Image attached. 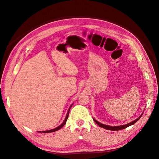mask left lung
Instances as JSON below:
<instances>
[{
    "instance_id": "1",
    "label": "left lung",
    "mask_w": 159,
    "mask_h": 159,
    "mask_svg": "<svg viewBox=\"0 0 159 159\" xmlns=\"http://www.w3.org/2000/svg\"><path fill=\"white\" fill-rule=\"evenodd\" d=\"M141 116H142V115L139 117V118H137L136 120H135L134 121H132V122H130V123L127 124V125H120V126H115V127H112V126H109V125H104V124L100 123L99 121H96V120H94V119H93V120H94V121H95L97 124H98V125L99 127H102V128H104V129H105L110 130H122V129H125V128L128 127L129 126H130V125H133V124H134L136 121H139V120L141 118Z\"/></svg>"
}]
</instances>
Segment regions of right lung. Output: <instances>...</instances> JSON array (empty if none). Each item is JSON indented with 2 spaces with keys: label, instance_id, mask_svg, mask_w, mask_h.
<instances>
[{
  "label": "right lung",
  "instance_id": "1",
  "mask_svg": "<svg viewBox=\"0 0 159 159\" xmlns=\"http://www.w3.org/2000/svg\"><path fill=\"white\" fill-rule=\"evenodd\" d=\"M72 105H71V106H70V108H69V110H68V112H67V116H66V119H65V120L64 121V122L61 124V125H60V126H58V127H57V128H55V129H51V130H45V131H40V133H52V132H54V131H56V130H59V129H60L61 127H62L63 126H64V125L66 124V121H67V118H68V116H69V112H70V108H71V107H72Z\"/></svg>",
  "mask_w": 159,
  "mask_h": 159
}]
</instances>
